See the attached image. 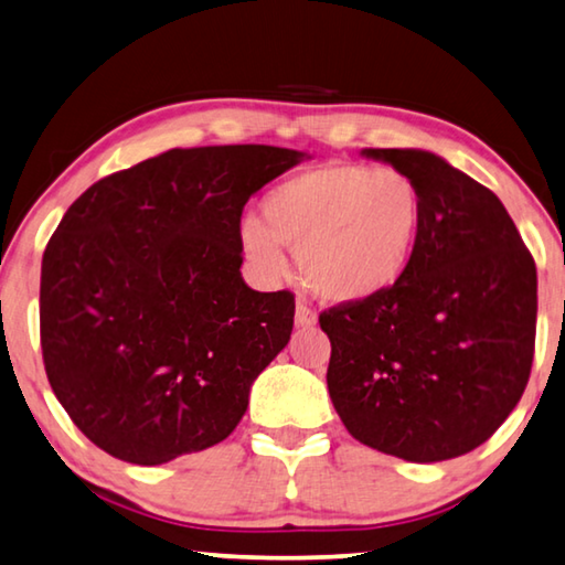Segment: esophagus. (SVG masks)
<instances>
[{
    "label": "esophagus",
    "instance_id": "34e87169",
    "mask_svg": "<svg viewBox=\"0 0 565 565\" xmlns=\"http://www.w3.org/2000/svg\"><path fill=\"white\" fill-rule=\"evenodd\" d=\"M315 324H318V312L308 308L305 302H298V308H295V328L310 330V328H315Z\"/></svg>",
    "mask_w": 565,
    "mask_h": 565
}]
</instances>
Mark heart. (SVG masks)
<instances>
[{
    "label": "heart",
    "instance_id": "1",
    "mask_svg": "<svg viewBox=\"0 0 565 565\" xmlns=\"http://www.w3.org/2000/svg\"><path fill=\"white\" fill-rule=\"evenodd\" d=\"M419 185L397 168L324 163L275 185L260 217H245L241 247L265 280L288 270L298 247L305 282L324 300L367 302L390 292L417 255Z\"/></svg>",
    "mask_w": 565,
    "mask_h": 565
}]
</instances>
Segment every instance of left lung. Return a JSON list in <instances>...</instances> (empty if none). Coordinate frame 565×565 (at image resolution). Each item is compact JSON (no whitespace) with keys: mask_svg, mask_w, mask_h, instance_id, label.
Returning a JSON list of instances; mask_svg holds the SVG:
<instances>
[{"mask_svg":"<svg viewBox=\"0 0 565 565\" xmlns=\"http://www.w3.org/2000/svg\"><path fill=\"white\" fill-rule=\"evenodd\" d=\"M419 185L407 275L380 298L320 315L328 390L354 439L404 461L481 447L516 407L536 342V263L487 185L419 148H364Z\"/></svg>","mask_w":565,"mask_h":565,"instance_id":"1","label":"left lung"}]
</instances>
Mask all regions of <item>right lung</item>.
I'll return each mask as SVG.
<instances>
[{
  "label": "right lung",
  "mask_w": 565,
  "mask_h": 565,
  "mask_svg": "<svg viewBox=\"0 0 565 565\" xmlns=\"http://www.w3.org/2000/svg\"><path fill=\"white\" fill-rule=\"evenodd\" d=\"M277 146L171 148L102 178L42 260L46 377L111 457L156 467L231 437L290 342L295 298L247 288V198L298 166Z\"/></svg>",
  "instance_id": "obj_1"
}]
</instances>
